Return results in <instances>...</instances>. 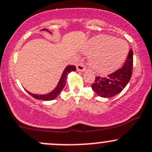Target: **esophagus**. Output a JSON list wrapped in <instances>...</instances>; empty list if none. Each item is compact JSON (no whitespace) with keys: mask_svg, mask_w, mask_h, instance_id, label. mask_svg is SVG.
I'll return each instance as SVG.
<instances>
[{"mask_svg":"<svg viewBox=\"0 0 152 152\" xmlns=\"http://www.w3.org/2000/svg\"><path fill=\"white\" fill-rule=\"evenodd\" d=\"M76 69L78 71H84L86 70V67L84 64L80 63L76 65Z\"/></svg>","mask_w":152,"mask_h":152,"instance_id":"34e87169","label":"esophagus"}]
</instances>
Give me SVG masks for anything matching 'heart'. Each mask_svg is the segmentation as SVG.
<instances>
[{
  "label": "heart",
  "instance_id": "heart-1",
  "mask_svg": "<svg viewBox=\"0 0 152 152\" xmlns=\"http://www.w3.org/2000/svg\"><path fill=\"white\" fill-rule=\"evenodd\" d=\"M86 52L90 53L89 63L97 73H107L119 68L129 52L128 44L122 39L106 35L96 36L89 41Z\"/></svg>",
  "mask_w": 152,
  "mask_h": 152
}]
</instances>
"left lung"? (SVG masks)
<instances>
[{"label":"left lung","mask_w":152,"mask_h":152,"mask_svg":"<svg viewBox=\"0 0 152 152\" xmlns=\"http://www.w3.org/2000/svg\"><path fill=\"white\" fill-rule=\"evenodd\" d=\"M133 52L130 49L128 56L123 66L107 77H95V82L91 85L94 92L102 97H111L118 95L124 89L130 81L132 73Z\"/></svg>","instance_id":"1"}]
</instances>
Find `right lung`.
<instances>
[{"instance_id":"1","label":"right lung","mask_w":152,"mask_h":152,"mask_svg":"<svg viewBox=\"0 0 152 152\" xmlns=\"http://www.w3.org/2000/svg\"><path fill=\"white\" fill-rule=\"evenodd\" d=\"M42 30H47V31L49 32V30L47 29H43ZM76 70V68L75 65H68L64 70L63 74H62L61 78H60V81H59L58 84H57V87H55L54 90H52V92H49V93L47 94V95H38V94H33L30 93V92H28V93H29L32 97H33L34 98L37 99V100H52L56 98L59 95V94L61 92V91L63 90L64 87L65 85V81H66L67 76L68 74L71 71H75Z\"/></svg>"}]
</instances>
